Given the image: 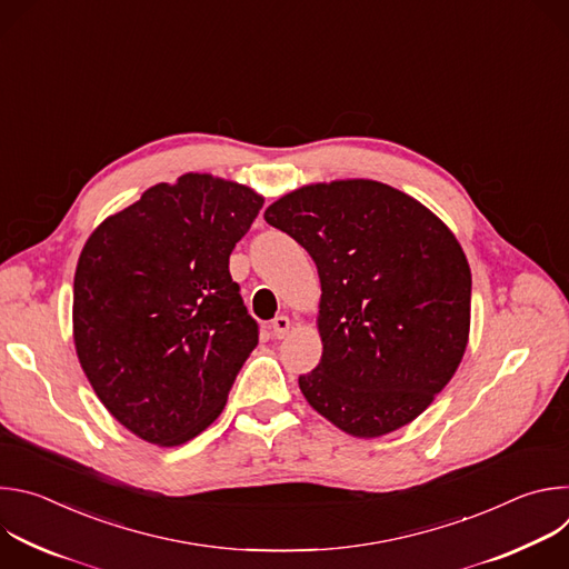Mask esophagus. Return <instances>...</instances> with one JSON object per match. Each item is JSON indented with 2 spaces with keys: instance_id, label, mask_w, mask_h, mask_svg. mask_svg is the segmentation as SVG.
<instances>
[{
  "instance_id": "esophagus-1",
  "label": "esophagus",
  "mask_w": 569,
  "mask_h": 569,
  "mask_svg": "<svg viewBox=\"0 0 569 569\" xmlns=\"http://www.w3.org/2000/svg\"><path fill=\"white\" fill-rule=\"evenodd\" d=\"M288 331H290V319H288V315H277V317L272 319V336H274L277 340H281V338L288 336Z\"/></svg>"
}]
</instances>
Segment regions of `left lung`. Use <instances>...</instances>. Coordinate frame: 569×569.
I'll list each match as a JSON object with an SVG mask.
<instances>
[{"instance_id":"obj_1","label":"left lung","mask_w":569,"mask_h":569,"mask_svg":"<svg viewBox=\"0 0 569 569\" xmlns=\"http://www.w3.org/2000/svg\"><path fill=\"white\" fill-rule=\"evenodd\" d=\"M321 281V360L299 376L312 408L373 439L415 421L457 371L470 327V268L421 202L373 180L297 189L266 211Z\"/></svg>"}]
</instances>
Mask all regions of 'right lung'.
Returning a JSON list of instances; mask_svg holds the SVG:
<instances>
[{
	"label": "right lung",
	"mask_w": 569,
	"mask_h": 569,
	"mask_svg": "<svg viewBox=\"0 0 569 569\" xmlns=\"http://www.w3.org/2000/svg\"><path fill=\"white\" fill-rule=\"evenodd\" d=\"M261 207L248 187L187 173L110 216L80 252V367L143 441L180 446L209 428L259 345L229 254Z\"/></svg>",
	"instance_id": "right-lung-1"
}]
</instances>
